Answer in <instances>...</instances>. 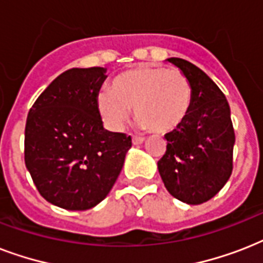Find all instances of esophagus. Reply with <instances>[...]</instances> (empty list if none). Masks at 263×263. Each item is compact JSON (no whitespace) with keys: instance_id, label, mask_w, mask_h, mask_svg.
<instances>
[{"instance_id":"34e87169","label":"esophagus","mask_w":263,"mask_h":263,"mask_svg":"<svg viewBox=\"0 0 263 263\" xmlns=\"http://www.w3.org/2000/svg\"><path fill=\"white\" fill-rule=\"evenodd\" d=\"M144 142V138L142 136H132V143L134 144H142Z\"/></svg>"}]
</instances>
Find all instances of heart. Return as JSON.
Segmentation results:
<instances>
[{"mask_svg":"<svg viewBox=\"0 0 263 263\" xmlns=\"http://www.w3.org/2000/svg\"><path fill=\"white\" fill-rule=\"evenodd\" d=\"M191 101V86L181 72L136 67L117 76L111 90L99 91L97 107L111 131L124 127L134 107L142 127L161 134L175 129L187 117Z\"/></svg>","mask_w":263,"mask_h":263,"instance_id":"b5f03b06","label":"heart"}]
</instances>
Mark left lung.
I'll list each match as a JSON object with an SVG mask.
<instances>
[{
	"label": "left lung",
	"mask_w": 263,
	"mask_h": 263,
	"mask_svg": "<svg viewBox=\"0 0 263 263\" xmlns=\"http://www.w3.org/2000/svg\"><path fill=\"white\" fill-rule=\"evenodd\" d=\"M181 71L192 90L187 117L165 135L158 172L169 194L188 204L208 202L232 173L235 144L229 103L202 69L183 59L166 60Z\"/></svg>",
	"instance_id": "8db88e82"
}]
</instances>
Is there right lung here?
I'll use <instances>...</instances> for the list:
<instances>
[{
    "label": "right lung",
    "instance_id": "1",
    "mask_svg": "<svg viewBox=\"0 0 263 263\" xmlns=\"http://www.w3.org/2000/svg\"><path fill=\"white\" fill-rule=\"evenodd\" d=\"M106 68H72L28 111L24 161L39 194L67 210L102 202L123 169L131 136L103 128L97 95Z\"/></svg>",
    "mask_w": 263,
    "mask_h": 263
}]
</instances>
